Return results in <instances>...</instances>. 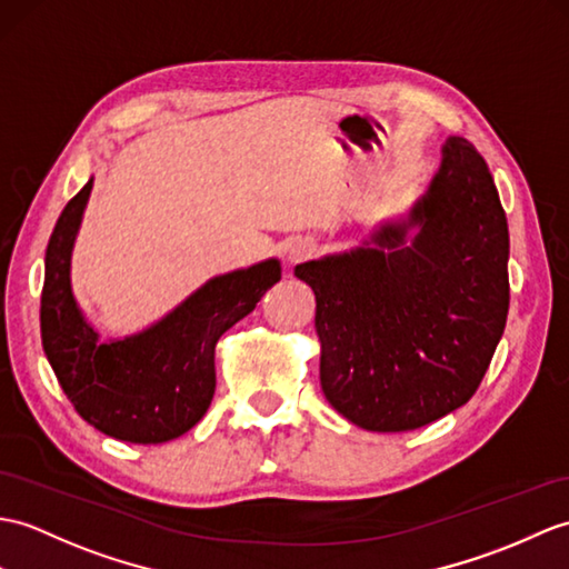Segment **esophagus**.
<instances>
[{"label":"esophagus","instance_id":"obj_1","mask_svg":"<svg viewBox=\"0 0 569 569\" xmlns=\"http://www.w3.org/2000/svg\"><path fill=\"white\" fill-rule=\"evenodd\" d=\"M315 252H317V244L312 240H308V237H298V240H293V244L288 247V259L302 261V259H310Z\"/></svg>","mask_w":569,"mask_h":569}]
</instances>
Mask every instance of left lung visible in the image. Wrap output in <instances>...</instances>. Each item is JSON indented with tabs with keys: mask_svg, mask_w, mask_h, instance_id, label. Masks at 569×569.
Segmentation results:
<instances>
[{
	"mask_svg": "<svg viewBox=\"0 0 569 569\" xmlns=\"http://www.w3.org/2000/svg\"><path fill=\"white\" fill-rule=\"evenodd\" d=\"M441 154L405 220L296 267L317 300L325 398L368 431H412L463 407L505 335L509 228L495 179L466 138Z\"/></svg>",
	"mask_w": 569,
	"mask_h": 569,
	"instance_id": "left-lung-1",
	"label": "left lung"
}]
</instances>
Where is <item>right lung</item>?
Returning <instances> with one entry per match:
<instances>
[{"instance_id":"add662e5","label":"right lung","mask_w":569,"mask_h":569,"mask_svg":"<svg viewBox=\"0 0 569 569\" xmlns=\"http://www.w3.org/2000/svg\"><path fill=\"white\" fill-rule=\"evenodd\" d=\"M64 206L46 249L43 351L84 421L130 443H164L196 427L216 392V345L281 281L279 259L216 276L138 335L99 341L70 283L74 237L91 193Z\"/></svg>"}]
</instances>
